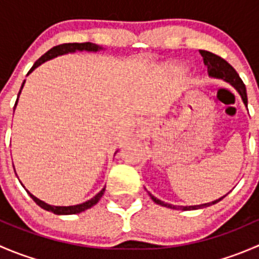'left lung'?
Returning <instances> with one entry per match:
<instances>
[{
  "label": "left lung",
  "instance_id": "obj_1",
  "mask_svg": "<svg viewBox=\"0 0 259 259\" xmlns=\"http://www.w3.org/2000/svg\"><path fill=\"white\" fill-rule=\"evenodd\" d=\"M199 52H200V55L203 56V61H204L205 66L208 67V72H209L210 76L226 80L227 82H229L232 86H234V88L237 89V91L239 93V95L242 96V100H243V103H244V105L247 106L248 99H247V90H245V85L243 83L242 79L239 77V75L237 74L236 70L233 69V66H232V65H229L228 62L223 59V57L218 56V55L213 54V52L205 51V50H199ZM149 195H150V198L156 203V204L163 205V207H166V208H173V209L179 208V209H182V210H193V209H199V208H205V207H208V205L215 204V203H218L219 200H222L224 197H226V195H224V197L219 198V199L214 200V202H211V203H207V204L190 205V207H177V205H170V204H168V203H164V202H161V200L156 199V198L154 197V195H151L150 193H149Z\"/></svg>",
  "mask_w": 259,
  "mask_h": 259
}]
</instances>
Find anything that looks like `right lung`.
<instances>
[{"label": "right lung", "instance_id": "right-lung-1", "mask_svg": "<svg viewBox=\"0 0 259 259\" xmlns=\"http://www.w3.org/2000/svg\"><path fill=\"white\" fill-rule=\"evenodd\" d=\"M100 49L101 48H99L98 45H95V44H91V42L61 44V45L54 46V48L50 49L46 54H44L42 56H41L40 59H38L37 61L33 64V66L31 67L30 71L27 72V75L30 74V72H32L36 67L40 66L41 64H44V62L48 61V60H50V59H54V57L59 56V55L67 54V52H74V51H76V50H79V51H82V50H85V51H98V50H100ZM23 83H25V81H23ZM23 83H22V86H21V89L23 88ZM20 93H21V90H20ZM20 93H18V95H20ZM17 100H18V96H17ZM17 100H16V104H15V106L17 105ZM104 192H105V188H103V189H101L100 192L95 195V197L91 198V199L88 200V202L81 203V204H77V205H70V207H55V205L46 204L45 202L37 199V198H36L35 195L31 194L30 192H27V193H28V195L32 198L33 202H35L37 205H40L42 209H45L48 211H52L54 214H77V213H81V211L89 209V208H91L93 205H95L96 203L100 200V198L103 197Z\"/></svg>", "mask_w": 259, "mask_h": 259}]
</instances>
